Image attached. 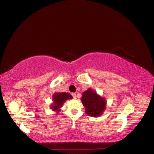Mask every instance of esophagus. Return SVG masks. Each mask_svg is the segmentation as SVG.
<instances>
[{
    "label": "esophagus",
    "instance_id": "obj_1",
    "mask_svg": "<svg viewBox=\"0 0 154 154\" xmlns=\"http://www.w3.org/2000/svg\"><path fill=\"white\" fill-rule=\"evenodd\" d=\"M72 95L74 98L76 99V93H72Z\"/></svg>",
    "mask_w": 154,
    "mask_h": 154
}]
</instances>
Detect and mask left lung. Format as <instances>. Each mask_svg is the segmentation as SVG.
<instances>
[{"mask_svg":"<svg viewBox=\"0 0 154 154\" xmlns=\"http://www.w3.org/2000/svg\"><path fill=\"white\" fill-rule=\"evenodd\" d=\"M81 100L85 108V113L87 115L94 117L101 115L106 106V100L91 88H88L82 94Z\"/></svg>","mask_w":154,"mask_h":154,"instance_id":"left-lung-1","label":"left lung"}]
</instances>
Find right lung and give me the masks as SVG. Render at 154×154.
Returning <instances> with one entry per match:
<instances>
[{"mask_svg": "<svg viewBox=\"0 0 154 154\" xmlns=\"http://www.w3.org/2000/svg\"><path fill=\"white\" fill-rule=\"evenodd\" d=\"M72 98V95L69 93H55L53 95V104L50 106V108L54 111H57L56 112L57 113L59 112L60 111V108H62L66 100L67 99H71Z\"/></svg>", "mask_w": 154, "mask_h": 154, "instance_id": "1", "label": "right lung"}]
</instances>
